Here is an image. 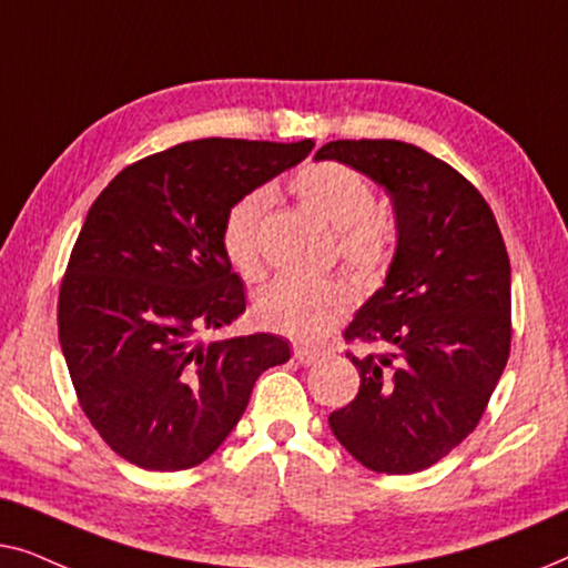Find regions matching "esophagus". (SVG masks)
<instances>
[{
  "mask_svg": "<svg viewBox=\"0 0 568 568\" xmlns=\"http://www.w3.org/2000/svg\"><path fill=\"white\" fill-rule=\"evenodd\" d=\"M294 359H297L300 364H305V367H310L317 359V352H313V348L307 346H294Z\"/></svg>",
  "mask_w": 568,
  "mask_h": 568,
  "instance_id": "34e87169",
  "label": "esophagus"
}]
</instances>
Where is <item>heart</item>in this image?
Masks as SVG:
<instances>
[{"label":"heart","instance_id":"b5f03b06","mask_svg":"<svg viewBox=\"0 0 568 568\" xmlns=\"http://www.w3.org/2000/svg\"><path fill=\"white\" fill-rule=\"evenodd\" d=\"M292 193L338 232V251L348 266L375 274L390 255L393 232L377 212L375 185L341 162H313L292 178ZM271 191L240 196L222 220V247L230 266L247 278L261 274V222ZM344 282L331 276H278L255 297V317L271 331L297 341L325 336L348 307Z\"/></svg>","mask_w":568,"mask_h":568}]
</instances>
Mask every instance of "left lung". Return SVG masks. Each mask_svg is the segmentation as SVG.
I'll return each mask as SVG.
<instances>
[{
    "label": "left lung",
    "instance_id": "obj_1",
    "mask_svg": "<svg viewBox=\"0 0 568 568\" xmlns=\"http://www.w3.org/2000/svg\"><path fill=\"white\" fill-rule=\"evenodd\" d=\"M315 160L359 170L385 189L395 212L385 284L344 333L383 352L348 354L359 393L328 416L331 432L364 468L418 473L476 429L507 367V247L484 196L414 144L338 139Z\"/></svg>",
    "mask_w": 568,
    "mask_h": 568
}]
</instances>
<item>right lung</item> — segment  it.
<instances>
[{
    "label": "right lung",
    "mask_w": 568,
    "mask_h": 568,
    "mask_svg": "<svg viewBox=\"0 0 568 568\" xmlns=\"http://www.w3.org/2000/svg\"><path fill=\"white\" fill-rule=\"evenodd\" d=\"M315 142L199 139L121 170L90 206L59 292V344L80 406L123 460L189 470L230 437L261 372L290 362L274 333L201 338L245 313L222 220Z\"/></svg>",
    "instance_id": "1"
}]
</instances>
